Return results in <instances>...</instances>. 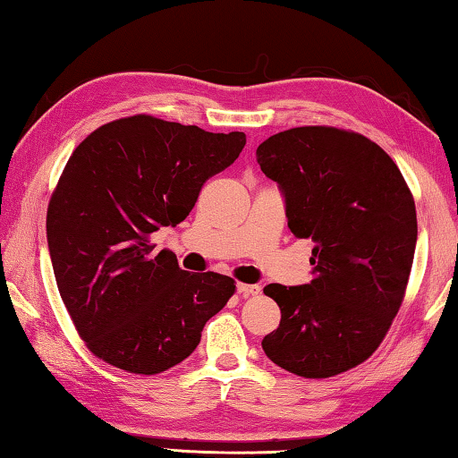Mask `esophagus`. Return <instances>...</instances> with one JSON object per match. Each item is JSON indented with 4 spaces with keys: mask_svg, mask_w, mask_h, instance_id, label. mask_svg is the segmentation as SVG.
Wrapping results in <instances>:
<instances>
[{
    "mask_svg": "<svg viewBox=\"0 0 458 458\" xmlns=\"http://www.w3.org/2000/svg\"><path fill=\"white\" fill-rule=\"evenodd\" d=\"M237 293L243 297H251V295H259V293H261V287H259V284L237 283Z\"/></svg>",
    "mask_w": 458,
    "mask_h": 458,
    "instance_id": "34e87169",
    "label": "esophagus"
}]
</instances>
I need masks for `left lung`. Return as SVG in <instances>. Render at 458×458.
I'll list each match as a JSON object with an SVG mask.
<instances>
[{
    "label": "left lung",
    "instance_id": "left-lung-1",
    "mask_svg": "<svg viewBox=\"0 0 458 458\" xmlns=\"http://www.w3.org/2000/svg\"><path fill=\"white\" fill-rule=\"evenodd\" d=\"M257 163L279 183L293 235L315 243L310 283L263 289L281 309L265 355L305 378L344 373L373 355L401 309L417 245L411 189L375 141L336 127L271 135Z\"/></svg>",
    "mask_w": 458,
    "mask_h": 458
}]
</instances>
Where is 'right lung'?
I'll use <instances>...</instances> for the list:
<instances>
[{
  "mask_svg": "<svg viewBox=\"0 0 458 458\" xmlns=\"http://www.w3.org/2000/svg\"><path fill=\"white\" fill-rule=\"evenodd\" d=\"M245 141L241 131L133 115L77 145L49 199L47 245L59 295L95 357L127 373H163L191 355L227 305L235 281L183 271L151 235L183 221Z\"/></svg>",
  "mask_w": 458,
  "mask_h": 458,
  "instance_id": "1",
  "label": "right lung"
}]
</instances>
